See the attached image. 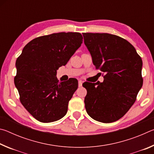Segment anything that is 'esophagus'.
<instances>
[{"label":"esophagus","mask_w":154,"mask_h":154,"mask_svg":"<svg viewBox=\"0 0 154 154\" xmlns=\"http://www.w3.org/2000/svg\"><path fill=\"white\" fill-rule=\"evenodd\" d=\"M82 83H83V81L79 80V82H78V84H79V87L82 86Z\"/></svg>","instance_id":"esophagus-1"}]
</instances>
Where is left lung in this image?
<instances>
[{"label": "left lung", "instance_id": "obj_1", "mask_svg": "<svg viewBox=\"0 0 154 154\" xmlns=\"http://www.w3.org/2000/svg\"><path fill=\"white\" fill-rule=\"evenodd\" d=\"M96 69L105 72L103 82L84 83L88 114L103 123L122 118L134 103L143 85V62L124 38L108 33H83Z\"/></svg>", "mask_w": 154, "mask_h": 154}]
</instances>
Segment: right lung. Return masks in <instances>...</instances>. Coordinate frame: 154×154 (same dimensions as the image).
Segmentation results:
<instances>
[{
  "label": "right lung",
  "mask_w": 154,
  "mask_h": 154,
  "mask_svg": "<svg viewBox=\"0 0 154 154\" xmlns=\"http://www.w3.org/2000/svg\"><path fill=\"white\" fill-rule=\"evenodd\" d=\"M83 42L79 32H59L34 38L18 57L14 82L25 109L38 121L55 122L66 114L78 88L72 78L58 82L59 67L66 65Z\"/></svg>",
  "instance_id": "1"
}]
</instances>
